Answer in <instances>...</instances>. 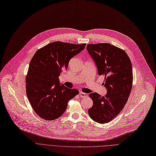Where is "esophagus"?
<instances>
[{
  "mask_svg": "<svg viewBox=\"0 0 156 156\" xmlns=\"http://www.w3.org/2000/svg\"><path fill=\"white\" fill-rule=\"evenodd\" d=\"M79 95H80V97H86V96H87V94H86V93H83V92H82V91H80V93H79Z\"/></svg>",
  "mask_w": 156,
  "mask_h": 156,
  "instance_id": "obj_1",
  "label": "esophagus"
}]
</instances>
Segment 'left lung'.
Returning a JSON list of instances; mask_svg holds the SVG:
<instances>
[{
	"label": "left lung",
	"instance_id": "8db88e82",
	"mask_svg": "<svg viewBox=\"0 0 156 156\" xmlns=\"http://www.w3.org/2000/svg\"><path fill=\"white\" fill-rule=\"evenodd\" d=\"M87 50L99 75L105 76L103 84L107 90L104 96L97 93L90 94L93 105L88 109V114L95 122L107 123L120 113L128 101L133 79L131 62L123 49L108 43L88 44Z\"/></svg>",
	"mask_w": 156,
	"mask_h": 156
}]
</instances>
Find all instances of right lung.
<instances>
[{
	"instance_id": "1",
	"label": "right lung",
	"mask_w": 156,
	"mask_h": 156,
	"mask_svg": "<svg viewBox=\"0 0 156 156\" xmlns=\"http://www.w3.org/2000/svg\"><path fill=\"white\" fill-rule=\"evenodd\" d=\"M86 45L53 42L38 49L32 57L26 76V92L32 108L43 119L60 117L68 101L79 94L76 89L60 86L59 76Z\"/></svg>"
}]
</instances>
